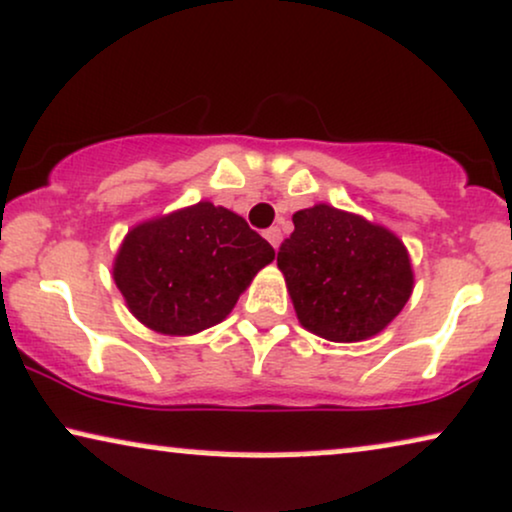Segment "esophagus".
<instances>
[{"label": "esophagus", "mask_w": 512, "mask_h": 512, "mask_svg": "<svg viewBox=\"0 0 512 512\" xmlns=\"http://www.w3.org/2000/svg\"><path fill=\"white\" fill-rule=\"evenodd\" d=\"M264 238H267L269 243H272V248L276 250V248H279V243H281V229H279V226H272V229L264 231Z\"/></svg>", "instance_id": "1"}]
</instances>
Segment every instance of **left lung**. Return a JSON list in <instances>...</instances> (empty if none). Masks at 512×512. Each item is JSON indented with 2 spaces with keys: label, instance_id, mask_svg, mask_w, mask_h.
Wrapping results in <instances>:
<instances>
[{
  "label": "left lung",
  "instance_id": "8db88e82",
  "mask_svg": "<svg viewBox=\"0 0 512 512\" xmlns=\"http://www.w3.org/2000/svg\"><path fill=\"white\" fill-rule=\"evenodd\" d=\"M293 226L276 264L300 324L334 343L365 341L384 331L415 283L403 240L324 202L295 212Z\"/></svg>",
  "mask_w": 512,
  "mask_h": 512
}]
</instances>
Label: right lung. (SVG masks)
<instances>
[{"label": "right lung", "instance_id": "add662e5", "mask_svg": "<svg viewBox=\"0 0 512 512\" xmlns=\"http://www.w3.org/2000/svg\"><path fill=\"white\" fill-rule=\"evenodd\" d=\"M274 248L243 217L212 202L133 226L114 260V281L147 329L193 336L224 322Z\"/></svg>", "mask_w": 512, "mask_h": 512}]
</instances>
